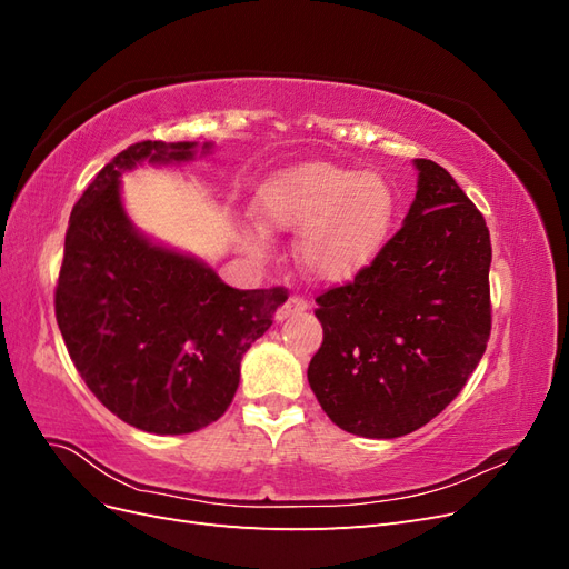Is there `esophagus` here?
Here are the masks:
<instances>
[{
  "instance_id": "obj_1",
  "label": "esophagus",
  "mask_w": 569,
  "mask_h": 569,
  "mask_svg": "<svg viewBox=\"0 0 569 569\" xmlns=\"http://www.w3.org/2000/svg\"><path fill=\"white\" fill-rule=\"evenodd\" d=\"M303 311H308V301H306L303 297H289V299L278 308V313H274V318H278V320H287V318L299 316V313H303Z\"/></svg>"
}]
</instances>
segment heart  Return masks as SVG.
<instances>
[{
    "mask_svg": "<svg viewBox=\"0 0 569 569\" xmlns=\"http://www.w3.org/2000/svg\"><path fill=\"white\" fill-rule=\"evenodd\" d=\"M258 216L274 230L301 232L299 263L320 282H349L389 242L396 199L385 178L335 163L282 170L258 192ZM251 249H261L256 237Z\"/></svg>",
    "mask_w": 569,
    "mask_h": 569,
    "instance_id": "1",
    "label": "heart"
}]
</instances>
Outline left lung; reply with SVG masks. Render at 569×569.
<instances>
[{"mask_svg":"<svg viewBox=\"0 0 569 569\" xmlns=\"http://www.w3.org/2000/svg\"><path fill=\"white\" fill-rule=\"evenodd\" d=\"M418 192L377 261L316 299L322 343L308 366L337 427L368 439L416 432L449 406L491 335L485 216L439 163L416 159Z\"/></svg>","mask_w":569,"mask_h":569,"instance_id":"1","label":"left lung"}]
</instances>
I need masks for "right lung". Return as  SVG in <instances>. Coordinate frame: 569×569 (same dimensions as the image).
<instances>
[{
    "mask_svg": "<svg viewBox=\"0 0 569 569\" xmlns=\"http://www.w3.org/2000/svg\"><path fill=\"white\" fill-rule=\"evenodd\" d=\"M211 144H203L209 151ZM197 142H137L99 170L68 220L57 322L84 385L151 435H189L234 399L239 363L287 301L284 287L234 289L194 256L153 244L120 201L137 163H182Z\"/></svg>",
    "mask_w": 569,
    "mask_h": 569,
    "instance_id": "1",
    "label": "right lung"
}]
</instances>
